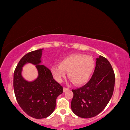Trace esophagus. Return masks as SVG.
<instances>
[{
  "label": "esophagus",
  "mask_w": 130,
  "mask_h": 130,
  "mask_svg": "<svg viewBox=\"0 0 130 130\" xmlns=\"http://www.w3.org/2000/svg\"><path fill=\"white\" fill-rule=\"evenodd\" d=\"M68 90V88H66V87H64L63 88V92H66V90Z\"/></svg>",
  "instance_id": "34e87169"
}]
</instances>
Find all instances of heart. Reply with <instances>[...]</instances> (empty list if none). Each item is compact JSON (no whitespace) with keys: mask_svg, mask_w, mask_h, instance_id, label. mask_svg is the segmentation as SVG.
Returning <instances> with one entry per match:
<instances>
[{"mask_svg":"<svg viewBox=\"0 0 130 130\" xmlns=\"http://www.w3.org/2000/svg\"><path fill=\"white\" fill-rule=\"evenodd\" d=\"M94 66V60L90 56L73 54L61 59L59 65L52 66L51 72L54 79L61 82L68 72V77L75 85H81L88 81Z\"/></svg>","mask_w":130,"mask_h":130,"instance_id":"1","label":"heart"}]
</instances>
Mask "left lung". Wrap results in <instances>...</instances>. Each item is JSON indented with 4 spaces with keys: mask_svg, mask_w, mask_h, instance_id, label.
Instances as JSON below:
<instances>
[{
    "mask_svg": "<svg viewBox=\"0 0 130 130\" xmlns=\"http://www.w3.org/2000/svg\"><path fill=\"white\" fill-rule=\"evenodd\" d=\"M115 74L105 58L100 56L91 79L82 87L72 90L71 109L77 116L89 118L100 113L109 102L115 86Z\"/></svg>",
    "mask_w": 130,
    "mask_h": 130,
    "instance_id": "1",
    "label": "left lung"
}]
</instances>
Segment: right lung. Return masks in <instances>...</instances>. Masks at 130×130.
<instances>
[{"label": "right lung", "mask_w": 130, "mask_h": 130, "mask_svg": "<svg viewBox=\"0 0 130 130\" xmlns=\"http://www.w3.org/2000/svg\"><path fill=\"white\" fill-rule=\"evenodd\" d=\"M42 51L40 49L26 54L13 73V89L18 104L28 115L37 119L46 118L53 112L57 97L63 92L50 69L40 65ZM27 63L36 65L39 72L33 82H27L21 76L22 68Z\"/></svg>", "instance_id": "1"}]
</instances>
